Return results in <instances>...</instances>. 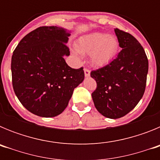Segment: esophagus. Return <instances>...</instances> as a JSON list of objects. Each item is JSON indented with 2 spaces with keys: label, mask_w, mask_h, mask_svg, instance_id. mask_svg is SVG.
<instances>
[{
  "label": "esophagus",
  "mask_w": 160,
  "mask_h": 160,
  "mask_svg": "<svg viewBox=\"0 0 160 160\" xmlns=\"http://www.w3.org/2000/svg\"><path fill=\"white\" fill-rule=\"evenodd\" d=\"M84 73H85V76H86V77H89L90 74V70H89V69H87V68H85Z\"/></svg>",
  "instance_id": "obj_1"
}]
</instances>
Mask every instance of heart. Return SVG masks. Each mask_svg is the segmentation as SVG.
<instances>
[{
  "label": "heart",
  "mask_w": 160,
  "mask_h": 160,
  "mask_svg": "<svg viewBox=\"0 0 160 160\" xmlns=\"http://www.w3.org/2000/svg\"><path fill=\"white\" fill-rule=\"evenodd\" d=\"M75 47V55L79 57L80 53H90L91 64L101 67L109 64L115 58L118 50V42L114 36L93 32L79 38Z\"/></svg>",
  "instance_id": "b5f03b06"
}]
</instances>
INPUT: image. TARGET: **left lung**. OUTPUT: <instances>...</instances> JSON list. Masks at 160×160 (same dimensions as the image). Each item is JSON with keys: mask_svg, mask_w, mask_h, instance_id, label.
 <instances>
[{"mask_svg": "<svg viewBox=\"0 0 160 160\" xmlns=\"http://www.w3.org/2000/svg\"><path fill=\"white\" fill-rule=\"evenodd\" d=\"M122 50L107 66L92 70L97 82L92 98L98 111L119 118L132 111L145 91L148 60L140 43L129 32L114 29Z\"/></svg>", "mask_w": 160, "mask_h": 160, "instance_id": "obj_1", "label": "left lung"}]
</instances>
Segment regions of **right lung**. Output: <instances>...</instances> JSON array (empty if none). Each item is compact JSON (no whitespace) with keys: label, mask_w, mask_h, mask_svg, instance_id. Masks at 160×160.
Returning <instances> with one entry per match:
<instances>
[{"label":"right lung","mask_w":160,"mask_h":160,"mask_svg":"<svg viewBox=\"0 0 160 160\" xmlns=\"http://www.w3.org/2000/svg\"><path fill=\"white\" fill-rule=\"evenodd\" d=\"M70 32L57 26H42L22 38L11 61L12 83L22 105L38 116L62 113L73 91L84 80L83 68L73 69L64 56Z\"/></svg>","instance_id":"1"}]
</instances>
